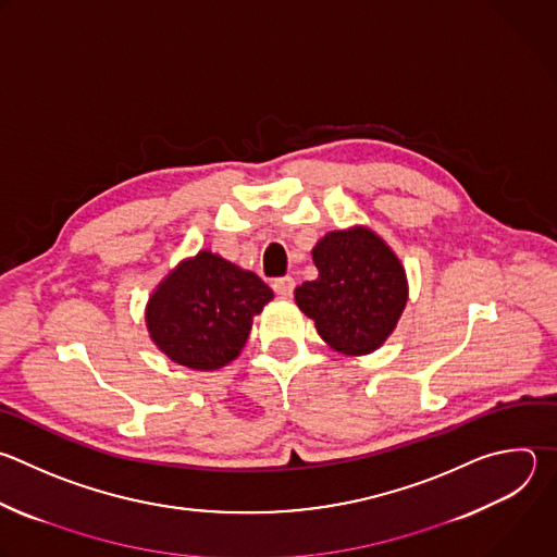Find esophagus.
I'll return each instance as SVG.
<instances>
[{"instance_id":"esophagus-1","label":"esophagus","mask_w":557,"mask_h":557,"mask_svg":"<svg viewBox=\"0 0 557 557\" xmlns=\"http://www.w3.org/2000/svg\"><path fill=\"white\" fill-rule=\"evenodd\" d=\"M273 290L280 295V297H290L293 290H295V280L293 277H277L273 280Z\"/></svg>"}]
</instances>
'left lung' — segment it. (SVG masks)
Returning <instances> with one entry per match:
<instances>
[{"label": "left lung", "mask_w": 557, "mask_h": 557, "mask_svg": "<svg viewBox=\"0 0 557 557\" xmlns=\"http://www.w3.org/2000/svg\"><path fill=\"white\" fill-rule=\"evenodd\" d=\"M317 280L295 288L299 310L336 351L362 356L396 330L409 299L407 273L392 247L369 227L325 234L312 249Z\"/></svg>", "instance_id": "8db88e82"}]
</instances>
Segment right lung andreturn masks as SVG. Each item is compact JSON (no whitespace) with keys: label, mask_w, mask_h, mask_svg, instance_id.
Returning a JSON list of instances; mask_svg holds the SVG:
<instances>
[{"label":"right lung","mask_w":557,"mask_h":557,"mask_svg":"<svg viewBox=\"0 0 557 557\" xmlns=\"http://www.w3.org/2000/svg\"><path fill=\"white\" fill-rule=\"evenodd\" d=\"M271 299L273 290L256 273L206 249L176 264L152 290L146 327L170 360L212 372L240 354L253 317Z\"/></svg>","instance_id":"obj_1"}]
</instances>
